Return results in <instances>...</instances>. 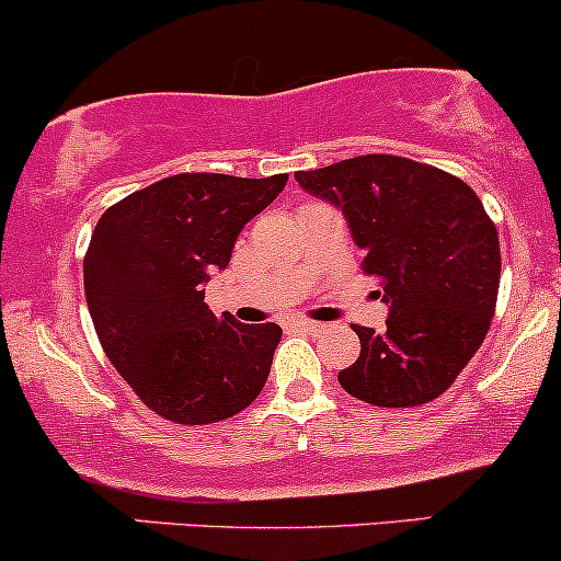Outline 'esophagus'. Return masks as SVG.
<instances>
[{
  "label": "esophagus",
  "instance_id": "34e87169",
  "mask_svg": "<svg viewBox=\"0 0 561 561\" xmlns=\"http://www.w3.org/2000/svg\"><path fill=\"white\" fill-rule=\"evenodd\" d=\"M297 329L307 331V333H323L325 323H312V320H297Z\"/></svg>",
  "mask_w": 561,
  "mask_h": 561
}]
</instances>
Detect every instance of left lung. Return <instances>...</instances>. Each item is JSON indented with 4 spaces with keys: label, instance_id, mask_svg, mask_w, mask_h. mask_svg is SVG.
Masks as SVG:
<instances>
[{
    "label": "left lung",
    "instance_id": "obj_1",
    "mask_svg": "<svg viewBox=\"0 0 561 561\" xmlns=\"http://www.w3.org/2000/svg\"><path fill=\"white\" fill-rule=\"evenodd\" d=\"M297 182L342 206L363 273L389 305L383 331L352 325L360 357L339 383L379 408L439 398L480 350L499 301V230L482 201L456 174L389 153L297 172Z\"/></svg>",
    "mask_w": 561,
    "mask_h": 561
}]
</instances>
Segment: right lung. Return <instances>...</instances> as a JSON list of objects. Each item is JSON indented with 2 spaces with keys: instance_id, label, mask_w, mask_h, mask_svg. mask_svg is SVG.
<instances>
[{
  "instance_id": "add662e5",
  "label": "right lung",
  "mask_w": 561,
  "mask_h": 561,
  "mask_svg": "<svg viewBox=\"0 0 561 561\" xmlns=\"http://www.w3.org/2000/svg\"><path fill=\"white\" fill-rule=\"evenodd\" d=\"M185 172L105 209L84 254L94 331L131 392L174 424H217L262 392L280 325L214 318L204 283L228 267L238 232L286 187Z\"/></svg>"
}]
</instances>
